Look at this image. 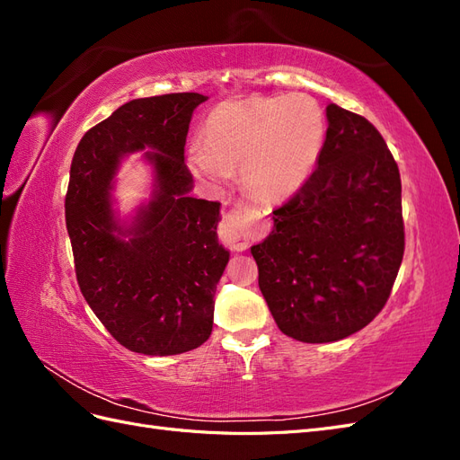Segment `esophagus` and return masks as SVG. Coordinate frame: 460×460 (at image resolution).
Listing matches in <instances>:
<instances>
[{
	"label": "esophagus",
	"mask_w": 460,
	"mask_h": 460,
	"mask_svg": "<svg viewBox=\"0 0 460 460\" xmlns=\"http://www.w3.org/2000/svg\"><path fill=\"white\" fill-rule=\"evenodd\" d=\"M218 238L234 252H243L249 245V232L245 228L242 208H232L225 215L218 226Z\"/></svg>",
	"instance_id": "1"
}]
</instances>
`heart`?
Returning a JSON list of instances; mask_svg holds the SVG:
<instances>
[{"label":"heart","instance_id":"b5f03b06","mask_svg":"<svg viewBox=\"0 0 460 460\" xmlns=\"http://www.w3.org/2000/svg\"><path fill=\"white\" fill-rule=\"evenodd\" d=\"M326 115L309 95L252 97L220 103L205 140L190 144L191 171L211 184L240 166L242 186L264 203H282L309 182L326 144Z\"/></svg>","mask_w":460,"mask_h":460}]
</instances>
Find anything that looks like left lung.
<instances>
[{
  "label": "left lung",
  "instance_id": "obj_1",
  "mask_svg": "<svg viewBox=\"0 0 460 460\" xmlns=\"http://www.w3.org/2000/svg\"><path fill=\"white\" fill-rule=\"evenodd\" d=\"M326 117L309 182L274 208L270 235L252 247L278 328L305 343L338 341L372 323L405 252L401 176L382 134L336 103Z\"/></svg>",
  "mask_w": 460,
  "mask_h": 460
}]
</instances>
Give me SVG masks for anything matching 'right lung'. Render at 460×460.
I'll use <instances>...</instances> for the list:
<instances>
[{
    "mask_svg": "<svg viewBox=\"0 0 460 460\" xmlns=\"http://www.w3.org/2000/svg\"><path fill=\"white\" fill-rule=\"evenodd\" d=\"M196 92L120 105L82 137L65 218L82 296L120 345L164 357L196 349L213 332L215 289L230 253L218 243L220 203L190 198L184 146ZM151 148L156 190L130 227L114 217L110 188L128 152Z\"/></svg>",
    "mask_w": 460,
    "mask_h": 460,
    "instance_id": "1",
    "label": "right lung"
}]
</instances>
